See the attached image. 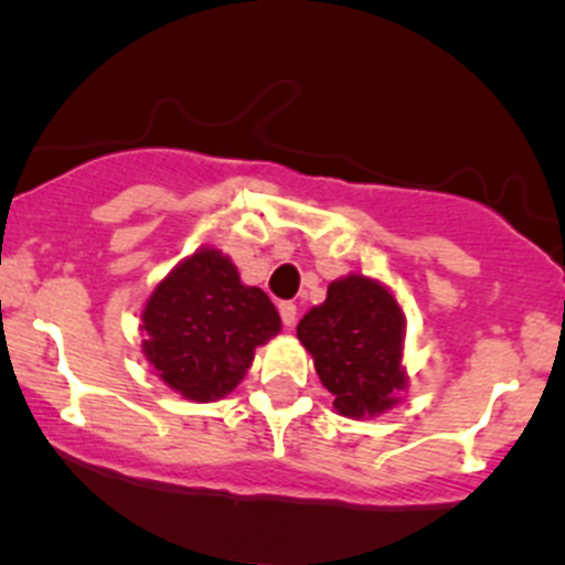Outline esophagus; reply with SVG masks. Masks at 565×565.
<instances>
[{
    "mask_svg": "<svg viewBox=\"0 0 565 565\" xmlns=\"http://www.w3.org/2000/svg\"><path fill=\"white\" fill-rule=\"evenodd\" d=\"M280 316H282V323L288 326V329L296 323V316H299V312H296L294 301H280Z\"/></svg>",
    "mask_w": 565,
    "mask_h": 565,
    "instance_id": "1",
    "label": "esophagus"
}]
</instances>
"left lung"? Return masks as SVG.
<instances>
[{
    "mask_svg": "<svg viewBox=\"0 0 565 565\" xmlns=\"http://www.w3.org/2000/svg\"><path fill=\"white\" fill-rule=\"evenodd\" d=\"M405 318L397 296L367 275H345L307 310L296 337L345 418H375L397 408L408 388Z\"/></svg>",
    "mask_w": 565,
    "mask_h": 565,
    "instance_id": "left-lung-1",
    "label": "left lung"
}]
</instances>
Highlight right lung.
<instances>
[{"instance_id":"right-lung-1","label":"right lung","mask_w":565,"mask_h":565,"mask_svg":"<svg viewBox=\"0 0 565 565\" xmlns=\"http://www.w3.org/2000/svg\"><path fill=\"white\" fill-rule=\"evenodd\" d=\"M280 329L269 296L244 285L234 260L209 244L179 260L149 294L141 353L184 399L217 403L244 381L255 348Z\"/></svg>"}]
</instances>
